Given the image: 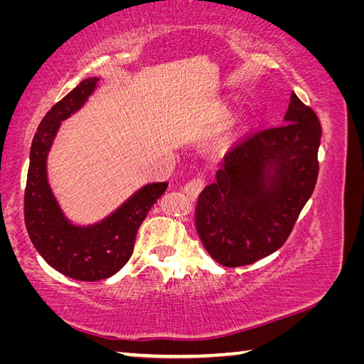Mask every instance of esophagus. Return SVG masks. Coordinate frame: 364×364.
I'll list each match as a JSON object with an SVG mask.
<instances>
[{
  "label": "esophagus",
  "mask_w": 364,
  "mask_h": 364,
  "mask_svg": "<svg viewBox=\"0 0 364 364\" xmlns=\"http://www.w3.org/2000/svg\"><path fill=\"white\" fill-rule=\"evenodd\" d=\"M204 186H205V181H204V178L202 176H197V178H194V180H191V181H188L186 184H184V188H183V191L184 193H186L189 197H197L200 194V191L204 189Z\"/></svg>",
  "instance_id": "obj_1"
}]
</instances>
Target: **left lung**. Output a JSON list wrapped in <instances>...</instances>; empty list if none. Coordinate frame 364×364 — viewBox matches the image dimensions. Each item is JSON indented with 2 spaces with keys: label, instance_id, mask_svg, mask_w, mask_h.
<instances>
[{
  "label": "left lung",
  "instance_id": "8db88e82",
  "mask_svg": "<svg viewBox=\"0 0 364 364\" xmlns=\"http://www.w3.org/2000/svg\"><path fill=\"white\" fill-rule=\"evenodd\" d=\"M321 125L297 95L284 125L249 134L226 154L196 207V228L215 262L245 267L287 241L318 180Z\"/></svg>",
  "mask_w": 364,
  "mask_h": 364
}]
</instances>
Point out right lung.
<instances>
[{
  "mask_svg": "<svg viewBox=\"0 0 364 364\" xmlns=\"http://www.w3.org/2000/svg\"><path fill=\"white\" fill-rule=\"evenodd\" d=\"M97 82L96 77L83 80L43 117L30 147L23 196V217L35 249L49 267L78 281L106 279L123 268L133 254L141 223L168 186L146 184L100 223L75 226L65 218L48 184L46 157L60 122L83 106Z\"/></svg>",
  "mask_w": 364,
  "mask_h": 364,
  "instance_id": "right-lung-1",
  "label": "right lung"
}]
</instances>
